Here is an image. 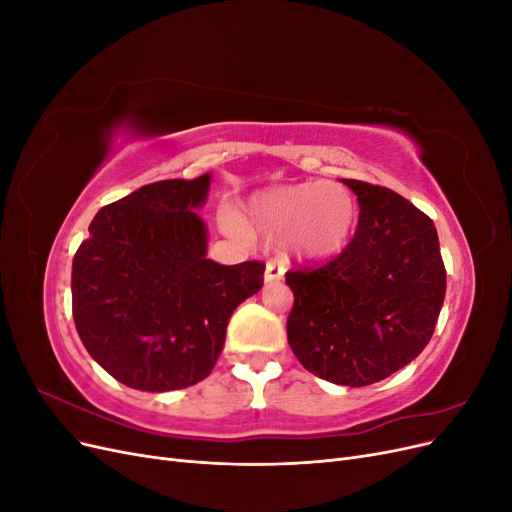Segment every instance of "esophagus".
I'll return each instance as SVG.
<instances>
[{"label": "esophagus", "mask_w": 512, "mask_h": 512, "mask_svg": "<svg viewBox=\"0 0 512 512\" xmlns=\"http://www.w3.org/2000/svg\"><path fill=\"white\" fill-rule=\"evenodd\" d=\"M284 280V265L280 260H269L267 269H265V282L273 284V282H282Z\"/></svg>", "instance_id": "34e87169"}]
</instances>
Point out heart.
<instances>
[{
    "mask_svg": "<svg viewBox=\"0 0 512 512\" xmlns=\"http://www.w3.org/2000/svg\"><path fill=\"white\" fill-rule=\"evenodd\" d=\"M359 218L352 194L337 183L309 181L256 194L243 220L267 237L288 235L290 252L301 260H327L346 247ZM226 228L247 239V228L228 213Z\"/></svg>",
    "mask_w": 512,
    "mask_h": 512,
    "instance_id": "obj_1",
    "label": "heart"
}]
</instances>
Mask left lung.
<instances>
[{
    "label": "left lung",
    "instance_id": "1",
    "mask_svg": "<svg viewBox=\"0 0 512 512\" xmlns=\"http://www.w3.org/2000/svg\"><path fill=\"white\" fill-rule=\"evenodd\" d=\"M359 200L344 252L286 273L288 344L314 376L367 386L414 361L436 329L446 269L436 226L397 192L342 179Z\"/></svg>",
    "mask_w": 512,
    "mask_h": 512
}]
</instances>
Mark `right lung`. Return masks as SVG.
Listing matches in <instances>:
<instances>
[{
  "label": "right lung",
  "mask_w": 512,
  "mask_h": 512,
  "mask_svg": "<svg viewBox=\"0 0 512 512\" xmlns=\"http://www.w3.org/2000/svg\"><path fill=\"white\" fill-rule=\"evenodd\" d=\"M211 175L143 185L102 207L72 260V316L94 361L138 391L205 380L228 318L265 282V265L207 258L198 218Z\"/></svg>",
  "instance_id": "right-lung-1"
}]
</instances>
